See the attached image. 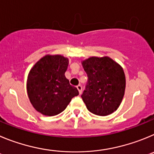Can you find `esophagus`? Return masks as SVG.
Here are the masks:
<instances>
[{
    "mask_svg": "<svg viewBox=\"0 0 154 154\" xmlns=\"http://www.w3.org/2000/svg\"><path fill=\"white\" fill-rule=\"evenodd\" d=\"M77 88L79 91V94H81V93H82V86L80 85V84H79V85L77 86Z\"/></svg>",
    "mask_w": 154,
    "mask_h": 154,
    "instance_id": "obj_1",
    "label": "esophagus"
}]
</instances>
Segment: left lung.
Masks as SVG:
<instances>
[{"label": "left lung", "mask_w": 154, "mask_h": 154, "mask_svg": "<svg viewBox=\"0 0 154 154\" xmlns=\"http://www.w3.org/2000/svg\"><path fill=\"white\" fill-rule=\"evenodd\" d=\"M87 83L81 97L87 110L106 116L120 106L126 87L125 74L120 65L108 57H92L82 62Z\"/></svg>", "instance_id": "obj_1"}]
</instances>
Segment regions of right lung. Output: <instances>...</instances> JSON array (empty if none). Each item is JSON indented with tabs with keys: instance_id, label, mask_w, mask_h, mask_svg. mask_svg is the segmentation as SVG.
<instances>
[{
	"instance_id": "right-lung-1",
	"label": "right lung",
	"mask_w": 154,
	"mask_h": 154,
	"mask_svg": "<svg viewBox=\"0 0 154 154\" xmlns=\"http://www.w3.org/2000/svg\"><path fill=\"white\" fill-rule=\"evenodd\" d=\"M68 59L61 55H47L35 63L27 77V90L33 106L46 116H55L66 109L79 94L64 74Z\"/></svg>"
}]
</instances>
